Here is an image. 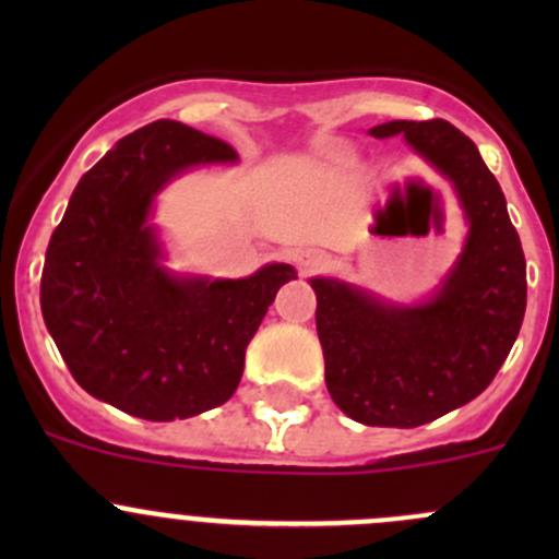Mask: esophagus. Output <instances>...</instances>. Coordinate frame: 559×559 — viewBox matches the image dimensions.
Masks as SVG:
<instances>
[{"mask_svg": "<svg viewBox=\"0 0 559 559\" xmlns=\"http://www.w3.org/2000/svg\"><path fill=\"white\" fill-rule=\"evenodd\" d=\"M297 267L302 270V273H313V270H321L326 264V253L319 251V248H306V251H300L295 257Z\"/></svg>", "mask_w": 559, "mask_h": 559, "instance_id": "1", "label": "esophagus"}]
</instances>
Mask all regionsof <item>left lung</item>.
I'll use <instances>...</instances> for the list:
<instances>
[{
    "mask_svg": "<svg viewBox=\"0 0 559 559\" xmlns=\"http://www.w3.org/2000/svg\"><path fill=\"white\" fill-rule=\"evenodd\" d=\"M460 200L467 238L427 300L405 306L337 278H311L324 381L337 408L370 427H419L489 386L527 306V264L506 197L471 138L443 118L386 121Z\"/></svg>",
    "mask_w": 559,
    "mask_h": 559,
    "instance_id": "1",
    "label": "left lung"
}]
</instances>
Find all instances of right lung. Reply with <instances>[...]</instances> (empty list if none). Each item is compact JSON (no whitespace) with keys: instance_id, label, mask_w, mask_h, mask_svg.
I'll return each instance as SVG.
<instances>
[{"instance_id":"add662e5","label":"right lung","mask_w":559,"mask_h":559,"mask_svg":"<svg viewBox=\"0 0 559 559\" xmlns=\"http://www.w3.org/2000/svg\"><path fill=\"white\" fill-rule=\"evenodd\" d=\"M235 162L224 140L154 121L118 140L75 186L45 251L39 306L92 397L173 421L235 394L246 346L295 267L273 262L248 278L175 273L151 222L170 180Z\"/></svg>"}]
</instances>
